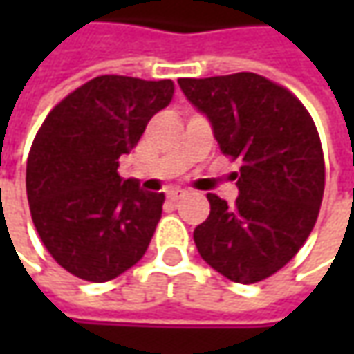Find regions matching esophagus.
Returning <instances> with one entry per match:
<instances>
[{"label":"esophagus","instance_id":"1","mask_svg":"<svg viewBox=\"0 0 354 354\" xmlns=\"http://www.w3.org/2000/svg\"><path fill=\"white\" fill-rule=\"evenodd\" d=\"M185 195H187V193L181 191V189H171V191H167V198L173 201V203H175V201H179V198H183Z\"/></svg>","mask_w":354,"mask_h":354}]
</instances>
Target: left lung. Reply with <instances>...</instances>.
Returning <instances> with one entry per match:
<instances>
[{
  "instance_id": "left-lung-1",
  "label": "left lung",
  "mask_w": 354,
  "mask_h": 354,
  "mask_svg": "<svg viewBox=\"0 0 354 354\" xmlns=\"http://www.w3.org/2000/svg\"><path fill=\"white\" fill-rule=\"evenodd\" d=\"M209 118L221 151L240 159L236 203L209 193V218L193 232L207 264L236 283L270 278L313 230L325 163L313 120L292 92L254 73L179 78Z\"/></svg>"
}]
</instances>
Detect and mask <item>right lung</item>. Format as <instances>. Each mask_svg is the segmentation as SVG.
Returning <instances> with one entry per match:
<instances>
[{
  "label": "right lung",
  "instance_id": "right-lung-1",
  "mask_svg": "<svg viewBox=\"0 0 354 354\" xmlns=\"http://www.w3.org/2000/svg\"><path fill=\"white\" fill-rule=\"evenodd\" d=\"M171 80L104 75L71 92L45 118L27 159V198L48 254L94 283L142 260L161 218L163 193L118 175L147 122L169 106Z\"/></svg>",
  "mask_w": 354,
  "mask_h": 354
}]
</instances>
